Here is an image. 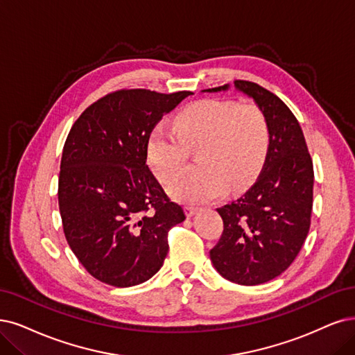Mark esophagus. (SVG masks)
I'll list each match as a JSON object with an SVG mask.
<instances>
[{
  "label": "esophagus",
  "mask_w": 355,
  "mask_h": 355,
  "mask_svg": "<svg viewBox=\"0 0 355 355\" xmlns=\"http://www.w3.org/2000/svg\"><path fill=\"white\" fill-rule=\"evenodd\" d=\"M184 211H186L187 216H193L196 212L199 211V207L198 206H193V205H186L184 206Z\"/></svg>",
  "instance_id": "1"
}]
</instances>
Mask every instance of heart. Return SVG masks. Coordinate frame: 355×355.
Instances as JSON below:
<instances>
[{"instance_id": "obj_1", "label": "heart", "mask_w": 355, "mask_h": 355, "mask_svg": "<svg viewBox=\"0 0 355 355\" xmlns=\"http://www.w3.org/2000/svg\"><path fill=\"white\" fill-rule=\"evenodd\" d=\"M269 139L266 115L256 103L202 99L175 116L174 133L153 131L148 162L157 181L171 184L186 169L189 153L200 152V173L181 178L169 193L181 202L205 203L250 186L265 164Z\"/></svg>"}]
</instances>
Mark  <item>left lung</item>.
Here are the masks:
<instances>
[{
  "label": "left lung",
  "instance_id": "8db88e82",
  "mask_svg": "<svg viewBox=\"0 0 355 355\" xmlns=\"http://www.w3.org/2000/svg\"><path fill=\"white\" fill-rule=\"evenodd\" d=\"M254 99L269 124L263 169L241 198L218 207L224 231L211 250L216 270L235 284H265L290 268L310 230L313 161L295 115L272 92L235 80ZM228 85L207 89L227 90Z\"/></svg>",
  "mask_w": 355,
  "mask_h": 355
}]
</instances>
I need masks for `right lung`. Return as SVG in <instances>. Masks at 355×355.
Instances as JSON below:
<instances>
[{
  "mask_svg": "<svg viewBox=\"0 0 355 355\" xmlns=\"http://www.w3.org/2000/svg\"><path fill=\"white\" fill-rule=\"evenodd\" d=\"M190 92L120 89L87 107L64 143L58 206L64 235L83 268L125 288L150 279L168 253V231L186 219L153 177L148 141Z\"/></svg>",
  "mask_w": 355,
  "mask_h": 355,
  "instance_id": "obj_1",
  "label": "right lung"
}]
</instances>
